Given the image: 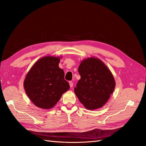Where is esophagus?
I'll return each mask as SVG.
<instances>
[{
    "label": "esophagus",
    "instance_id": "34e87169",
    "mask_svg": "<svg viewBox=\"0 0 146 146\" xmlns=\"http://www.w3.org/2000/svg\"><path fill=\"white\" fill-rule=\"evenodd\" d=\"M69 85H70V88H72L73 86V82H69Z\"/></svg>",
    "mask_w": 146,
    "mask_h": 146
}]
</instances>
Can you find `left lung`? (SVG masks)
Returning a JSON list of instances; mask_svg holds the SVG:
<instances>
[{
    "label": "left lung",
    "mask_w": 146,
    "mask_h": 146,
    "mask_svg": "<svg viewBox=\"0 0 146 146\" xmlns=\"http://www.w3.org/2000/svg\"><path fill=\"white\" fill-rule=\"evenodd\" d=\"M78 72L81 78L74 88L78 100L88 110L102 107L115 88L111 72L102 61L90 57L82 61Z\"/></svg>",
    "instance_id": "8db88e82"
}]
</instances>
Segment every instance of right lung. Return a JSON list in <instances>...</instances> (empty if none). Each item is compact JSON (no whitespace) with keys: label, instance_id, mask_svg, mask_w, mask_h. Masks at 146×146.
Listing matches in <instances>:
<instances>
[{"label":"right lung","instance_id":"obj_1","mask_svg":"<svg viewBox=\"0 0 146 146\" xmlns=\"http://www.w3.org/2000/svg\"><path fill=\"white\" fill-rule=\"evenodd\" d=\"M61 56H45L35 63L25 77L24 87L30 100L37 107L51 109L70 88L59 68Z\"/></svg>","mask_w":146,"mask_h":146}]
</instances>
